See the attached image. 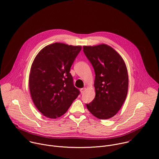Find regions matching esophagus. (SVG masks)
<instances>
[{
  "label": "esophagus",
  "mask_w": 159,
  "mask_h": 159,
  "mask_svg": "<svg viewBox=\"0 0 159 159\" xmlns=\"http://www.w3.org/2000/svg\"><path fill=\"white\" fill-rule=\"evenodd\" d=\"M85 89H86V88H85V87L80 89V93H81L82 94H83V93H84L85 92Z\"/></svg>",
  "instance_id": "1"
}]
</instances>
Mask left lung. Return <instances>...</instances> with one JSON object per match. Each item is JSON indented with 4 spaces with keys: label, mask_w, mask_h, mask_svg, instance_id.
I'll return each mask as SVG.
<instances>
[{
    "label": "left lung",
    "mask_w": 159,
    "mask_h": 159,
    "mask_svg": "<svg viewBox=\"0 0 159 159\" xmlns=\"http://www.w3.org/2000/svg\"><path fill=\"white\" fill-rule=\"evenodd\" d=\"M84 52L95 72L96 96L87 105L99 120L114 116L123 106L128 93V75L121 56L106 44L84 46Z\"/></svg>",
    "instance_id": "1"
}]
</instances>
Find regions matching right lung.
I'll return each mask as SVG.
<instances>
[{
	"instance_id": "obj_1",
	"label": "right lung",
	"mask_w": 159,
	"mask_h": 159,
	"mask_svg": "<svg viewBox=\"0 0 159 159\" xmlns=\"http://www.w3.org/2000/svg\"><path fill=\"white\" fill-rule=\"evenodd\" d=\"M82 49L55 43L44 47L31 67L29 87L33 103L41 114L56 119L67 111L80 92L73 84L70 69Z\"/></svg>"
}]
</instances>
